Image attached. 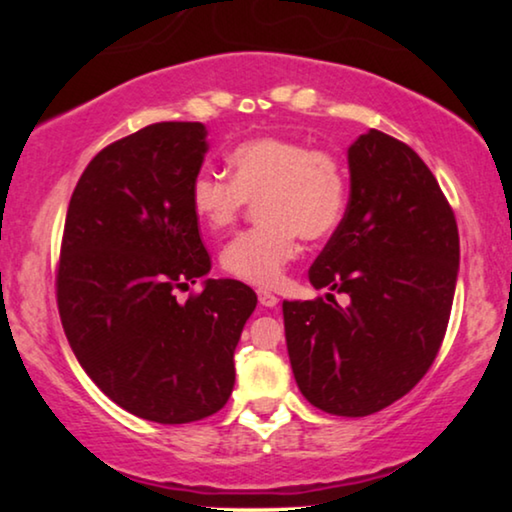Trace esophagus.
<instances>
[{"label": "esophagus", "instance_id": "34e87169", "mask_svg": "<svg viewBox=\"0 0 512 512\" xmlns=\"http://www.w3.org/2000/svg\"><path fill=\"white\" fill-rule=\"evenodd\" d=\"M258 300H261L263 307H275L279 303V298L275 296V293H270V291H265V289L258 291Z\"/></svg>", "mask_w": 512, "mask_h": 512}]
</instances>
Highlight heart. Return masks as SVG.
<instances>
[{
  "instance_id": "heart-1",
  "label": "heart",
  "mask_w": 512,
  "mask_h": 512,
  "mask_svg": "<svg viewBox=\"0 0 512 512\" xmlns=\"http://www.w3.org/2000/svg\"><path fill=\"white\" fill-rule=\"evenodd\" d=\"M230 179L200 170L191 181L193 214L214 233L237 221L247 200L258 202L263 226L235 235L221 251V268L254 286L279 282L298 254V235L319 242L333 235L347 209V177L326 151L298 139L263 135L228 156Z\"/></svg>"
}]
</instances>
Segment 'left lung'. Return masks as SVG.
Masks as SVG:
<instances>
[{
    "mask_svg": "<svg viewBox=\"0 0 512 512\" xmlns=\"http://www.w3.org/2000/svg\"><path fill=\"white\" fill-rule=\"evenodd\" d=\"M349 202L310 268L338 305L284 300L286 349L314 408L366 417L408 394L436 359L459 272V230L424 160L368 130L347 149Z\"/></svg>",
    "mask_w": 512,
    "mask_h": 512,
    "instance_id": "obj_1",
    "label": "left lung"
}]
</instances>
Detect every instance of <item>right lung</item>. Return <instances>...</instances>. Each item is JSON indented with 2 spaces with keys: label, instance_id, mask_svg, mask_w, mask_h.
<instances>
[{
  "label": "right lung",
  "instance_id": "1",
  "mask_svg": "<svg viewBox=\"0 0 512 512\" xmlns=\"http://www.w3.org/2000/svg\"><path fill=\"white\" fill-rule=\"evenodd\" d=\"M209 149L202 123H153L109 144L69 200L58 307L69 347L116 405L158 424L219 412L235 347L256 310L237 279L212 270L188 191Z\"/></svg>",
  "mask_w": 512,
  "mask_h": 512
}]
</instances>
